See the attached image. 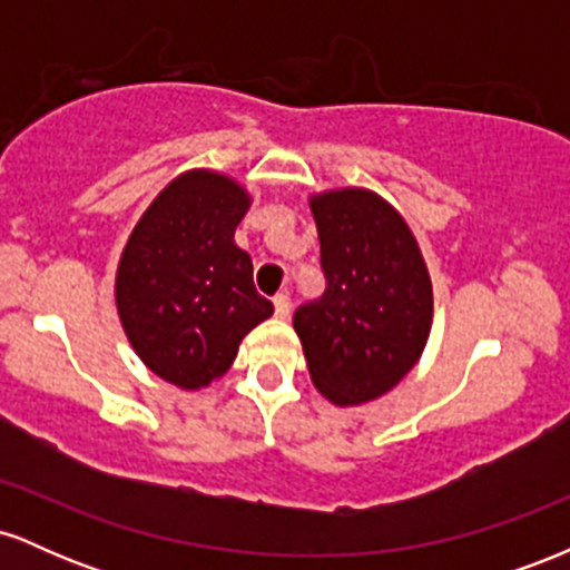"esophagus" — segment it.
Masks as SVG:
<instances>
[{
	"mask_svg": "<svg viewBox=\"0 0 570 570\" xmlns=\"http://www.w3.org/2000/svg\"><path fill=\"white\" fill-rule=\"evenodd\" d=\"M273 307H276V318H281V322H284V318H289V311H292L289 294L286 292L276 294V297H273Z\"/></svg>",
	"mask_w": 570,
	"mask_h": 570,
	"instance_id": "34e87169",
	"label": "esophagus"
}]
</instances>
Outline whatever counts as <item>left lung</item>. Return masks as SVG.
<instances>
[{
  "instance_id": "left-lung-1",
  "label": "left lung",
  "mask_w": 570,
  "mask_h": 570,
  "mask_svg": "<svg viewBox=\"0 0 570 570\" xmlns=\"http://www.w3.org/2000/svg\"><path fill=\"white\" fill-rule=\"evenodd\" d=\"M316 219L326 289L297 307L311 381L337 407L389 394L421 358L434 292L421 246L402 214L364 187L307 198Z\"/></svg>"
}]
</instances>
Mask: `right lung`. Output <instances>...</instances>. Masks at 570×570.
I'll use <instances>...</instances> for the list:
<instances>
[{
	"label": "right lung",
	"mask_w": 570,
	"mask_h": 570,
	"mask_svg": "<svg viewBox=\"0 0 570 570\" xmlns=\"http://www.w3.org/2000/svg\"><path fill=\"white\" fill-rule=\"evenodd\" d=\"M252 195L233 176L193 168L160 189L120 254L115 303L130 348L185 391L219 381L248 332L273 316L235 227Z\"/></svg>",
	"instance_id": "1"
}]
</instances>
